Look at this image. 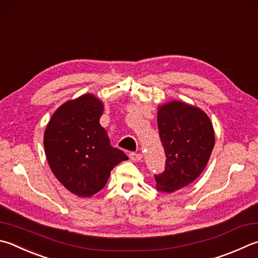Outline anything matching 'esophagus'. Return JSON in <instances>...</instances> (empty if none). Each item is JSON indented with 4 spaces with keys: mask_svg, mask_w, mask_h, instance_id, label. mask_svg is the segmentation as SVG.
<instances>
[{
    "mask_svg": "<svg viewBox=\"0 0 258 258\" xmlns=\"http://www.w3.org/2000/svg\"><path fill=\"white\" fill-rule=\"evenodd\" d=\"M130 159L133 161H140L142 160V154L138 152H132L130 154Z\"/></svg>",
    "mask_w": 258,
    "mask_h": 258,
    "instance_id": "34e87169",
    "label": "esophagus"
}]
</instances>
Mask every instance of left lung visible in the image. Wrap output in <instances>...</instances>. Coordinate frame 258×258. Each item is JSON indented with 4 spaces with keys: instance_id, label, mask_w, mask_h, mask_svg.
Listing matches in <instances>:
<instances>
[{
    "instance_id": "obj_1",
    "label": "left lung",
    "mask_w": 258,
    "mask_h": 258,
    "mask_svg": "<svg viewBox=\"0 0 258 258\" xmlns=\"http://www.w3.org/2000/svg\"><path fill=\"white\" fill-rule=\"evenodd\" d=\"M157 119L167 159L165 172L154 176L156 188L172 193L202 174L214 147V128L204 110L180 100L159 104Z\"/></svg>"
}]
</instances>
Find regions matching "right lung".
<instances>
[{
	"label": "right lung",
	"mask_w": 258,
	"mask_h": 258,
	"mask_svg": "<svg viewBox=\"0 0 258 258\" xmlns=\"http://www.w3.org/2000/svg\"><path fill=\"white\" fill-rule=\"evenodd\" d=\"M104 107L92 93L65 101L54 111L44 133L51 172L79 198H90L104 188L114 167L128 159L111 147L99 123Z\"/></svg>",
	"instance_id": "add662e5"
}]
</instances>
